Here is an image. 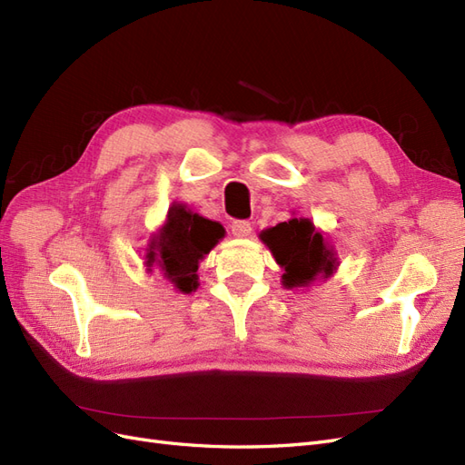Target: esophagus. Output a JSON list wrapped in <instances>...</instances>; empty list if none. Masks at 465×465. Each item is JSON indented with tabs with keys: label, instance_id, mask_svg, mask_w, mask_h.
<instances>
[{
	"label": "esophagus",
	"instance_id": "esophagus-1",
	"mask_svg": "<svg viewBox=\"0 0 465 465\" xmlns=\"http://www.w3.org/2000/svg\"><path fill=\"white\" fill-rule=\"evenodd\" d=\"M252 232V224L248 221H234L232 223V234L236 238H246Z\"/></svg>",
	"mask_w": 465,
	"mask_h": 465
}]
</instances>
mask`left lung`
<instances>
[{"mask_svg":"<svg viewBox=\"0 0 465 465\" xmlns=\"http://www.w3.org/2000/svg\"><path fill=\"white\" fill-rule=\"evenodd\" d=\"M260 238L283 270L281 283L285 289L311 287L320 279L331 277L340 267V258L326 234L306 217L279 223L262 231Z\"/></svg>","mask_w":465,"mask_h":465,"instance_id":"8db88e82","label":"left lung"}]
</instances>
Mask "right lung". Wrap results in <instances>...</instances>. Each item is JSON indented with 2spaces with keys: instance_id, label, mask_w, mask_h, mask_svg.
Here are the masks:
<instances>
[{
  "instance_id": "add662e5",
  "label": "right lung",
  "mask_w": 465,
  "mask_h": 465,
  "mask_svg": "<svg viewBox=\"0 0 465 465\" xmlns=\"http://www.w3.org/2000/svg\"><path fill=\"white\" fill-rule=\"evenodd\" d=\"M224 238L223 224L202 217L186 205L174 202L161 229L153 232L145 248V267L151 273L159 267L163 277L180 292L198 289L200 262Z\"/></svg>"
}]
</instances>
